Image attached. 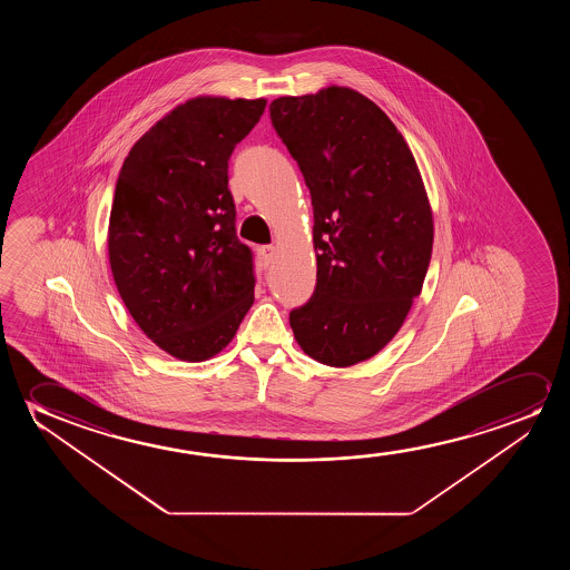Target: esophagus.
I'll list each match as a JSON object with an SVG mask.
<instances>
[{"mask_svg":"<svg viewBox=\"0 0 570 570\" xmlns=\"http://www.w3.org/2000/svg\"><path fill=\"white\" fill-rule=\"evenodd\" d=\"M261 250H263V258H265L266 265H271L274 257H276V247H274V245H265Z\"/></svg>","mask_w":570,"mask_h":570,"instance_id":"obj_1","label":"esophagus"}]
</instances>
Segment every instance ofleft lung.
Listing matches in <instances>:
<instances>
[{
	"instance_id": "8db88e82",
	"label": "left lung",
	"mask_w": 570,
	"mask_h": 570,
	"mask_svg": "<svg viewBox=\"0 0 570 570\" xmlns=\"http://www.w3.org/2000/svg\"><path fill=\"white\" fill-rule=\"evenodd\" d=\"M313 206L317 284L289 312L302 351L346 367L382 351L405 321L432 257V210L390 117L348 87L271 102Z\"/></svg>"
}]
</instances>
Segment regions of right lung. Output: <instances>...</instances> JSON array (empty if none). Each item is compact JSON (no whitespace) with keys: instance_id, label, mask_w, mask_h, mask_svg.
Segmentation results:
<instances>
[{"instance_id":"obj_1","label":"right lung","mask_w":570,"mask_h":570,"mask_svg":"<svg viewBox=\"0 0 570 570\" xmlns=\"http://www.w3.org/2000/svg\"><path fill=\"white\" fill-rule=\"evenodd\" d=\"M265 107V99H190L134 144L118 173L112 278L138 327L175 358L203 362L226 348L255 299L227 161Z\"/></svg>"}]
</instances>
